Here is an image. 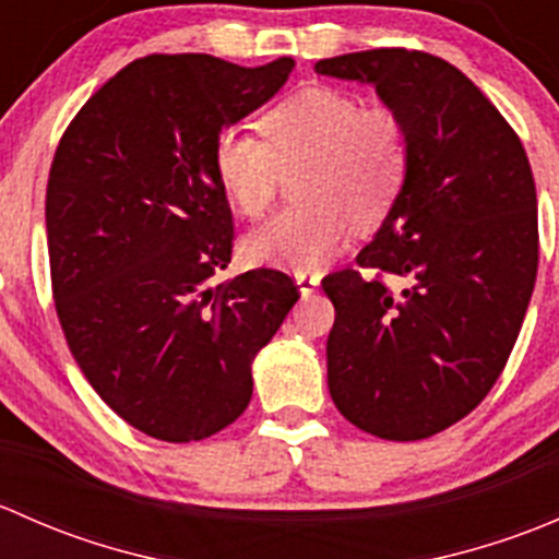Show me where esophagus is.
Segmentation results:
<instances>
[{
  "mask_svg": "<svg viewBox=\"0 0 559 559\" xmlns=\"http://www.w3.org/2000/svg\"><path fill=\"white\" fill-rule=\"evenodd\" d=\"M295 278H297V286H300L302 297L313 295V292H316V286L321 284V275H319V273H297Z\"/></svg>",
  "mask_w": 559,
  "mask_h": 559,
  "instance_id": "34e87169",
  "label": "esophagus"
}]
</instances>
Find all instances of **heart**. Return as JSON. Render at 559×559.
<instances>
[{
  "instance_id": "heart-1",
  "label": "heart",
  "mask_w": 559,
  "mask_h": 559,
  "mask_svg": "<svg viewBox=\"0 0 559 559\" xmlns=\"http://www.w3.org/2000/svg\"><path fill=\"white\" fill-rule=\"evenodd\" d=\"M264 141L224 129L213 167L224 194L248 218L273 205L286 173H297L289 207L246 238L251 262L316 270L346 243L352 224L376 229L397 205L411 173V132L392 105H362L357 94L311 86L259 118Z\"/></svg>"
}]
</instances>
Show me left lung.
<instances>
[{
	"label": "left lung",
	"instance_id": "obj_1",
	"mask_svg": "<svg viewBox=\"0 0 559 559\" xmlns=\"http://www.w3.org/2000/svg\"><path fill=\"white\" fill-rule=\"evenodd\" d=\"M316 72L373 83L411 132L394 211L357 267L321 281L335 306L326 384L359 430L421 441L471 414L509 362L538 273L533 170L498 107L438 56L359 50Z\"/></svg>",
	"mask_w": 559,
	"mask_h": 559
}]
</instances>
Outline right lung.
<instances>
[{
  "instance_id": "right-lung-1",
  "label": "right lung",
  "mask_w": 559,
  "mask_h": 559,
  "mask_svg": "<svg viewBox=\"0 0 559 559\" xmlns=\"http://www.w3.org/2000/svg\"><path fill=\"white\" fill-rule=\"evenodd\" d=\"M295 59L240 67L154 53L78 110L45 191L50 286L94 392L167 443L216 436L251 400V359L300 292L281 270L216 284L235 224L213 148L267 103Z\"/></svg>"
}]
</instances>
